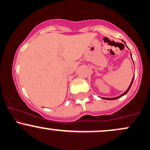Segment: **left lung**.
Masks as SVG:
<instances>
[{
	"label": "left lung",
	"instance_id": "8db88e82",
	"mask_svg": "<svg viewBox=\"0 0 150 150\" xmlns=\"http://www.w3.org/2000/svg\"><path fill=\"white\" fill-rule=\"evenodd\" d=\"M125 43V42H124ZM127 47H128V46H127ZM130 56H131V58H132V55H131V53H130ZM134 77H135V75H134V76H133V77H132V81H131V82H130V85H129V87H128V88L126 89V91H125V92H123V94H120V95H119V96H118V97H113V98H106V97H103L102 99H106V100H115V99H118V98H120L121 97H123V96H124V95H125V94H127V93L128 92V91L130 90V87H131V86H132V82H133V80H134Z\"/></svg>",
	"mask_w": 150,
	"mask_h": 150
}]
</instances>
